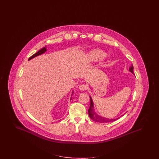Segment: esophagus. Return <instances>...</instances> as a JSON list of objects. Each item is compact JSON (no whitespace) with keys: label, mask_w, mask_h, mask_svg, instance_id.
I'll return each mask as SVG.
<instances>
[{"label":"esophagus","mask_w":159,"mask_h":159,"mask_svg":"<svg viewBox=\"0 0 159 159\" xmlns=\"http://www.w3.org/2000/svg\"><path fill=\"white\" fill-rule=\"evenodd\" d=\"M87 87L86 85H85V84H82V85H80V86H79L80 90H82V91L86 90L87 89Z\"/></svg>","instance_id":"esophagus-1"}]
</instances>
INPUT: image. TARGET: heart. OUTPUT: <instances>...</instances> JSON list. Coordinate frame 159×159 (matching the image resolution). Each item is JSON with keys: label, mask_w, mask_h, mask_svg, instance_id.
Masks as SVG:
<instances>
[{"label": "heart", "mask_w": 159, "mask_h": 159, "mask_svg": "<svg viewBox=\"0 0 159 159\" xmlns=\"http://www.w3.org/2000/svg\"><path fill=\"white\" fill-rule=\"evenodd\" d=\"M106 56V53L99 49H94L91 50L85 57L87 62L92 63L97 62Z\"/></svg>", "instance_id": "b5f03b06"}]
</instances>
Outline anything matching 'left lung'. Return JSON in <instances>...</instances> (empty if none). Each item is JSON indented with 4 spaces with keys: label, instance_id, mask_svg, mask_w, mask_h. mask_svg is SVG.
<instances>
[{
    "label": "left lung",
    "instance_id": "8db88e82",
    "mask_svg": "<svg viewBox=\"0 0 159 159\" xmlns=\"http://www.w3.org/2000/svg\"><path fill=\"white\" fill-rule=\"evenodd\" d=\"M134 66L133 65H131L129 69V70L130 72L132 73V74H134ZM90 107H89V109L88 110V113H89V116H90V118L92 119V120L95 121V122H101V123H108V122H113V121H115V120H117L118 119H119L120 117H118L117 118H115V119H110V118H107L106 117H104V116H99L96 112L94 110V102L93 101V99H92V97L90 96ZM126 113V112H125Z\"/></svg>",
    "mask_w": 159,
    "mask_h": 159
}]
</instances>
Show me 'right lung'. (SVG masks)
I'll return each instance as SVG.
<instances>
[{
	"label": "right lung",
	"mask_w": 159,
	"mask_h": 159,
	"mask_svg": "<svg viewBox=\"0 0 159 159\" xmlns=\"http://www.w3.org/2000/svg\"><path fill=\"white\" fill-rule=\"evenodd\" d=\"M47 51V47H43V48H42L41 49H40L39 51L37 53H35V54H34L33 56H31L30 58H29V61L31 60V59H33V58H35V57H38L39 55H40L43 54V53H45ZM73 94V91L72 93V96ZM71 99H72V96L70 97V100H71Z\"/></svg>",
	"instance_id": "1"
}]
</instances>
